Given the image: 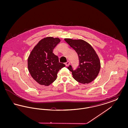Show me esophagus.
<instances>
[{
    "label": "esophagus",
    "instance_id": "1",
    "mask_svg": "<svg viewBox=\"0 0 128 128\" xmlns=\"http://www.w3.org/2000/svg\"><path fill=\"white\" fill-rule=\"evenodd\" d=\"M70 63L69 61H67V62L65 63V65H66V66H68L70 65Z\"/></svg>",
    "mask_w": 128,
    "mask_h": 128
}]
</instances>
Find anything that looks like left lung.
I'll list each match as a JSON object with an SVG mask.
<instances>
[{"label":"left lung","mask_w":128,"mask_h":128,"mask_svg":"<svg viewBox=\"0 0 128 128\" xmlns=\"http://www.w3.org/2000/svg\"><path fill=\"white\" fill-rule=\"evenodd\" d=\"M77 53L79 65L76 70L71 65L67 68L72 72L74 79L81 84H88L98 76L100 69V62L91 46L82 40L65 39Z\"/></svg>","instance_id":"1"}]
</instances>
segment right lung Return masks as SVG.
<instances>
[{
  "label": "right lung",
  "instance_id": "right-lung-1",
  "mask_svg": "<svg viewBox=\"0 0 128 128\" xmlns=\"http://www.w3.org/2000/svg\"><path fill=\"white\" fill-rule=\"evenodd\" d=\"M60 42L58 38L48 37L42 39L32 51L28 59V68L31 76L39 84L48 86L56 79L63 63L53 53V49Z\"/></svg>",
  "mask_w": 128,
  "mask_h": 128
}]
</instances>
